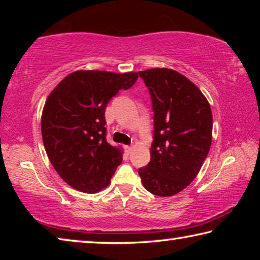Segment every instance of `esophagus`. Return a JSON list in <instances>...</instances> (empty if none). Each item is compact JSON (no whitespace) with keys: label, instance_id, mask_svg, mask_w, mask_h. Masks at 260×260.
I'll return each instance as SVG.
<instances>
[{"label":"esophagus","instance_id":"34e87169","mask_svg":"<svg viewBox=\"0 0 260 260\" xmlns=\"http://www.w3.org/2000/svg\"><path fill=\"white\" fill-rule=\"evenodd\" d=\"M125 150H126V152H127V153H131V151H132V147H129V146L125 147Z\"/></svg>","mask_w":260,"mask_h":260}]
</instances>
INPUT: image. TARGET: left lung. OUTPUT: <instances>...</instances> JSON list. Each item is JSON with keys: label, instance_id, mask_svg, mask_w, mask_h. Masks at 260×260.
Listing matches in <instances>:
<instances>
[{"label": "left lung", "instance_id": "8db88e82", "mask_svg": "<svg viewBox=\"0 0 260 260\" xmlns=\"http://www.w3.org/2000/svg\"><path fill=\"white\" fill-rule=\"evenodd\" d=\"M150 91L153 141L150 161L139 170L143 187L167 197L199 174L212 141V112L203 93L181 73L166 68L139 72Z\"/></svg>", "mask_w": 260, "mask_h": 260}]
</instances>
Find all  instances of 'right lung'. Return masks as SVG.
Returning a JSON list of instances; mask_svg holds the SVG:
<instances>
[{"instance_id": "add662e5", "label": "right lung", "mask_w": 260, "mask_h": 260, "mask_svg": "<svg viewBox=\"0 0 260 260\" xmlns=\"http://www.w3.org/2000/svg\"><path fill=\"white\" fill-rule=\"evenodd\" d=\"M138 78L136 72L80 70L65 77L48 96L41 117L43 144L56 172L76 190H102L122 161L121 149L105 138V108Z\"/></svg>"}]
</instances>
